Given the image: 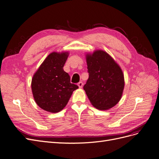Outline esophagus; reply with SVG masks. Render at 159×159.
Returning <instances> with one entry per match:
<instances>
[{
    "instance_id": "1",
    "label": "esophagus",
    "mask_w": 159,
    "mask_h": 159,
    "mask_svg": "<svg viewBox=\"0 0 159 159\" xmlns=\"http://www.w3.org/2000/svg\"><path fill=\"white\" fill-rule=\"evenodd\" d=\"M78 85L79 86L80 88H81L83 87V83L81 82V81H80V82L78 84Z\"/></svg>"
}]
</instances>
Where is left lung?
Here are the masks:
<instances>
[{"label": "left lung", "instance_id": "1", "mask_svg": "<svg viewBox=\"0 0 159 159\" xmlns=\"http://www.w3.org/2000/svg\"><path fill=\"white\" fill-rule=\"evenodd\" d=\"M89 78L84 86L91 103L100 110L114 107L121 98L125 81L119 66L107 52L86 55Z\"/></svg>", "mask_w": 159, "mask_h": 159}]
</instances>
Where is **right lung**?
Returning a JSON list of instances; mask_svg holds the SVG:
<instances>
[{"label": "right lung", "instance_id": "obj_1", "mask_svg": "<svg viewBox=\"0 0 159 159\" xmlns=\"http://www.w3.org/2000/svg\"><path fill=\"white\" fill-rule=\"evenodd\" d=\"M68 52H52L36 71L32 80V91L37 105L50 113H57L68 103L78 86L70 83L64 70Z\"/></svg>", "mask_w": 159, "mask_h": 159}]
</instances>
